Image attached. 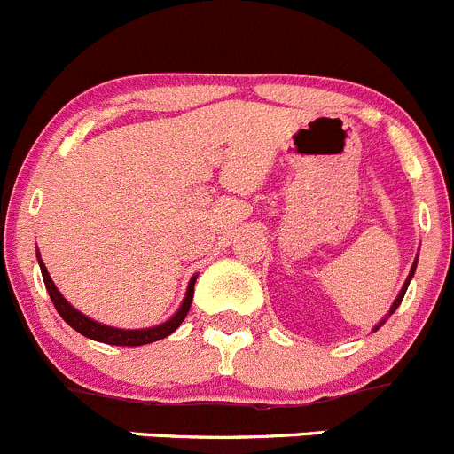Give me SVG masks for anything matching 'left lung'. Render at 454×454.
<instances>
[{"mask_svg":"<svg viewBox=\"0 0 454 454\" xmlns=\"http://www.w3.org/2000/svg\"><path fill=\"white\" fill-rule=\"evenodd\" d=\"M414 270H417V260H414L412 269H410V275H408V279H405V285H403V289H401V291H399V295H396V300H394V304H392V307H389V313H387V317H389V316H392V313H394V311H396V309H399L401 300H403L405 291H408V285H410V279H412V278H414ZM387 317H383V320H380V323H379V325H376V327H374V332H376V329H379V327H383V325H385V320H387Z\"/></svg>","mask_w":454,"mask_h":454,"instance_id":"left-lung-1","label":"left lung"}]
</instances>
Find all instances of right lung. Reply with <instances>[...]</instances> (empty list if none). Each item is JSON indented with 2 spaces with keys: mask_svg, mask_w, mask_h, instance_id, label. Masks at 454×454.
<instances>
[{
  "mask_svg": "<svg viewBox=\"0 0 454 454\" xmlns=\"http://www.w3.org/2000/svg\"><path fill=\"white\" fill-rule=\"evenodd\" d=\"M40 270H42V278H44V286L51 295V302L53 307L58 309V313L62 316L69 327H74L75 332L82 333V336L91 338V340H98V342H107V345H118V347H138V345H147V342H156L160 338L169 336L172 332H176L181 323H184V317L188 316L190 311V304H192V295H194V279H190L188 291H185V298L181 302L179 311L175 316L169 317L168 323L163 325H156V327H147V329H118V327H107V325H100L91 317H87L84 313H80L78 309L71 307L62 294L58 291V286L53 285V279H51L49 270H46L44 262L40 260Z\"/></svg>",
  "mask_w": 454,
  "mask_h": 454,
  "instance_id": "right-lung-1",
  "label": "right lung"
}]
</instances>
